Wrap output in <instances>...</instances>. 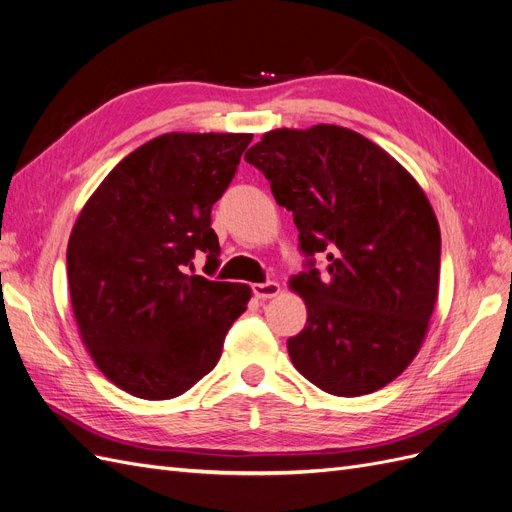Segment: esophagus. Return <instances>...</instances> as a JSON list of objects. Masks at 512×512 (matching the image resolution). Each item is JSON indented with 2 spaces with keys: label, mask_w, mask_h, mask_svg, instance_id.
<instances>
[{
  "label": "esophagus",
  "mask_w": 512,
  "mask_h": 512,
  "mask_svg": "<svg viewBox=\"0 0 512 512\" xmlns=\"http://www.w3.org/2000/svg\"><path fill=\"white\" fill-rule=\"evenodd\" d=\"M253 293L259 300H272L280 293V285L274 283V280H268V283H255Z\"/></svg>",
  "instance_id": "1"
}]
</instances>
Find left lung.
I'll return each instance as SVG.
<instances>
[{
	"label": "left lung",
	"mask_w": 512,
	"mask_h": 512,
	"mask_svg": "<svg viewBox=\"0 0 512 512\" xmlns=\"http://www.w3.org/2000/svg\"><path fill=\"white\" fill-rule=\"evenodd\" d=\"M244 159L293 212L306 257L291 278L308 308L287 340L293 366L342 398L385 387L415 359L438 298L440 227L417 180L338 125L270 131Z\"/></svg>",
	"instance_id": "1"
}]
</instances>
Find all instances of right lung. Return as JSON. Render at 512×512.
<instances>
[{"mask_svg":"<svg viewBox=\"0 0 512 512\" xmlns=\"http://www.w3.org/2000/svg\"><path fill=\"white\" fill-rule=\"evenodd\" d=\"M251 134H163L129 153L72 229L68 280L82 342L110 383L142 400L191 389L221 357L249 285L191 274L219 263L212 206Z\"/></svg>","mask_w":512,"mask_h":512,"instance_id":"1","label":"right lung"}]
</instances>
